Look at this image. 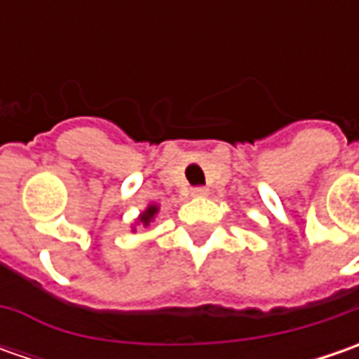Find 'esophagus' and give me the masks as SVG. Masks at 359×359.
I'll return each mask as SVG.
<instances>
[{"label":"esophagus","instance_id":"esophagus-1","mask_svg":"<svg viewBox=\"0 0 359 359\" xmlns=\"http://www.w3.org/2000/svg\"><path fill=\"white\" fill-rule=\"evenodd\" d=\"M191 196H194V198H205V196H208V189H205V187H194V189H191Z\"/></svg>","mask_w":359,"mask_h":359}]
</instances>
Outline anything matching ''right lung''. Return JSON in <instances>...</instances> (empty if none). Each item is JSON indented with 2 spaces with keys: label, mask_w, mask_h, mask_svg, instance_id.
Masks as SVG:
<instances>
[{
  "label": "right lung",
  "mask_w": 359,
  "mask_h": 359,
  "mask_svg": "<svg viewBox=\"0 0 359 359\" xmlns=\"http://www.w3.org/2000/svg\"><path fill=\"white\" fill-rule=\"evenodd\" d=\"M159 214V205L158 203H149L147 208H145L142 214L137 215V219H135V224L131 226V231H135V226H144L147 228L154 219H156V215Z\"/></svg>",
  "instance_id": "obj_1"
}]
</instances>
